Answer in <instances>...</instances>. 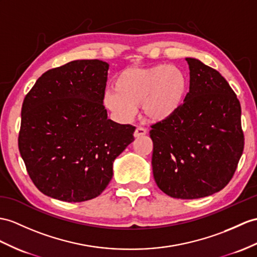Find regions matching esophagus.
Listing matches in <instances>:
<instances>
[{
  "mask_svg": "<svg viewBox=\"0 0 257 257\" xmlns=\"http://www.w3.org/2000/svg\"><path fill=\"white\" fill-rule=\"evenodd\" d=\"M144 135H146V130L145 128L137 127L135 130V132H134V137H135V139H140V137H142Z\"/></svg>",
  "mask_w": 257,
  "mask_h": 257,
  "instance_id": "esophagus-1",
  "label": "esophagus"
}]
</instances>
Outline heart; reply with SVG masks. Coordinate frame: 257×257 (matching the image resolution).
Masks as SVG:
<instances>
[{"label":"heart","mask_w":257,"mask_h":257,"mask_svg":"<svg viewBox=\"0 0 257 257\" xmlns=\"http://www.w3.org/2000/svg\"><path fill=\"white\" fill-rule=\"evenodd\" d=\"M187 75L176 66L159 64L128 68L117 75L114 91L104 95V105L122 120L132 117L141 107L144 120L162 123L182 109L189 95Z\"/></svg>","instance_id":"obj_1"}]
</instances>
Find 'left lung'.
I'll use <instances>...</instances> for the list:
<instances>
[{
  "mask_svg": "<svg viewBox=\"0 0 257 257\" xmlns=\"http://www.w3.org/2000/svg\"><path fill=\"white\" fill-rule=\"evenodd\" d=\"M190 91L170 120L152 125L153 173L167 195L195 199L232 179L244 148L241 105L221 74L186 58Z\"/></svg>",
  "mask_w": 257,
  "mask_h": 257,
  "instance_id": "8db88e82",
  "label": "left lung"
}]
</instances>
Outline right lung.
I'll return each mask as SVG.
<instances>
[{
	"mask_svg": "<svg viewBox=\"0 0 257 257\" xmlns=\"http://www.w3.org/2000/svg\"><path fill=\"white\" fill-rule=\"evenodd\" d=\"M109 64L76 60L37 79L24 99L18 148L41 193L68 203L101 194L113 161L135 127L108 118L103 98Z\"/></svg>",
	"mask_w": 257,
	"mask_h": 257,
	"instance_id": "add662e5",
	"label": "right lung"
}]
</instances>
